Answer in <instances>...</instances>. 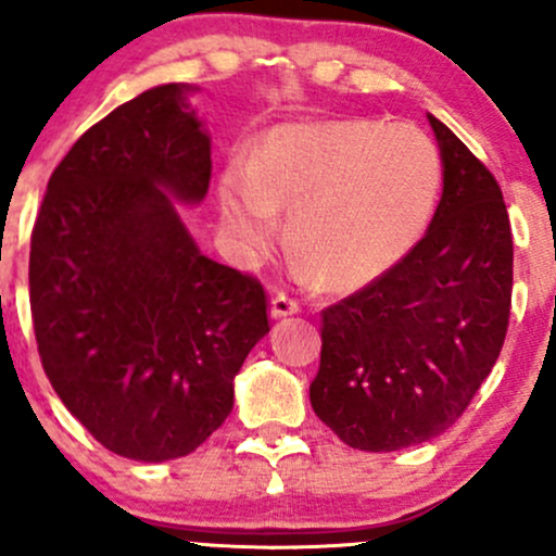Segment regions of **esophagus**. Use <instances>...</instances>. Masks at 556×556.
I'll return each instance as SVG.
<instances>
[{"label": "esophagus", "mask_w": 556, "mask_h": 556, "mask_svg": "<svg viewBox=\"0 0 556 556\" xmlns=\"http://www.w3.org/2000/svg\"><path fill=\"white\" fill-rule=\"evenodd\" d=\"M300 309H302L300 300L289 296L286 291H278V294L273 296V302H270L273 318H286V315H294V313H300Z\"/></svg>", "instance_id": "1"}]
</instances>
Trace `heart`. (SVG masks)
<instances>
[{
    "mask_svg": "<svg viewBox=\"0 0 556 556\" xmlns=\"http://www.w3.org/2000/svg\"><path fill=\"white\" fill-rule=\"evenodd\" d=\"M438 182V151L414 124H289L267 135L249 169L225 172L219 208L247 256L276 243L278 208L289 212L294 252L326 286L350 289L414 247Z\"/></svg>",
    "mask_w": 556,
    "mask_h": 556,
    "instance_id": "b5f03b06",
    "label": "heart"
}]
</instances>
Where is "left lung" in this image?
I'll return each mask as SVG.
<instances>
[{
  "instance_id": "obj_1",
  "label": "left lung",
  "mask_w": 556,
  "mask_h": 556,
  "mask_svg": "<svg viewBox=\"0 0 556 556\" xmlns=\"http://www.w3.org/2000/svg\"><path fill=\"white\" fill-rule=\"evenodd\" d=\"M429 124L443 153V199L427 232L320 313L309 403L357 451H400L456 424L509 328L515 243L504 195L443 122Z\"/></svg>"
}]
</instances>
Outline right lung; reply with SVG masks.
<instances>
[{
	"label": "right lung",
	"mask_w": 556,
	"mask_h": 556,
	"mask_svg": "<svg viewBox=\"0 0 556 556\" xmlns=\"http://www.w3.org/2000/svg\"><path fill=\"white\" fill-rule=\"evenodd\" d=\"M185 87L89 127L47 182L28 260L41 366L100 445L135 462L193 453L232 408V376L270 331L254 276L195 249L177 217L212 180Z\"/></svg>",
	"instance_id": "obj_1"
}]
</instances>
